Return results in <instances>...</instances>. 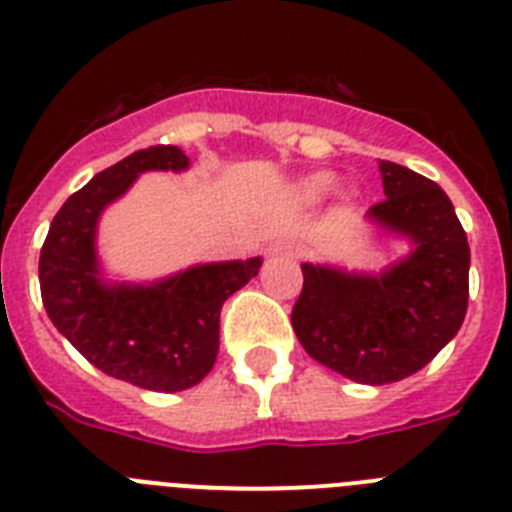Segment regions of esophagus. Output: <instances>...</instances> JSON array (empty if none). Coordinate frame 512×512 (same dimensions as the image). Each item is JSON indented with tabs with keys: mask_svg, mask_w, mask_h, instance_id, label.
Here are the masks:
<instances>
[{
	"mask_svg": "<svg viewBox=\"0 0 512 512\" xmlns=\"http://www.w3.org/2000/svg\"><path fill=\"white\" fill-rule=\"evenodd\" d=\"M270 255H288V257H296L299 255V247L293 242H288V239H281V242L270 244Z\"/></svg>",
	"mask_w": 512,
	"mask_h": 512,
	"instance_id": "esophagus-1",
	"label": "esophagus"
}]
</instances>
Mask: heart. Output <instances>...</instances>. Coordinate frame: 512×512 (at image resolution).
<instances>
[{
    "label": "heart",
    "mask_w": 512,
    "mask_h": 512,
    "mask_svg": "<svg viewBox=\"0 0 512 512\" xmlns=\"http://www.w3.org/2000/svg\"><path fill=\"white\" fill-rule=\"evenodd\" d=\"M306 188H309L311 193H324V190L330 188V177H324V175L311 177V180L306 182Z\"/></svg>",
    "instance_id": "b5f03b06"
}]
</instances>
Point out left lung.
Segmentation results:
<instances>
[{"mask_svg": "<svg viewBox=\"0 0 512 512\" xmlns=\"http://www.w3.org/2000/svg\"><path fill=\"white\" fill-rule=\"evenodd\" d=\"M384 201L368 216L410 237V257L379 275L304 262L291 324L306 353L358 384H391L428 366L459 332L469 304V242L433 180L381 162Z\"/></svg>", "mask_w": 512, "mask_h": 512, "instance_id": "left-lung-1", "label": "left lung"}]
</instances>
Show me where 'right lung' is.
<instances>
[{
  "mask_svg": "<svg viewBox=\"0 0 512 512\" xmlns=\"http://www.w3.org/2000/svg\"><path fill=\"white\" fill-rule=\"evenodd\" d=\"M177 146L133 151L97 172L53 216L38 278L53 327L113 379L149 391H182L208 376L219 353L224 301L255 278L262 260L208 262L151 286L100 278L95 229L102 208L149 170H185Z\"/></svg>",
  "mask_w": 512,
  "mask_h": 512,
  "instance_id": "add662e5",
  "label": "right lung"
}]
</instances>
